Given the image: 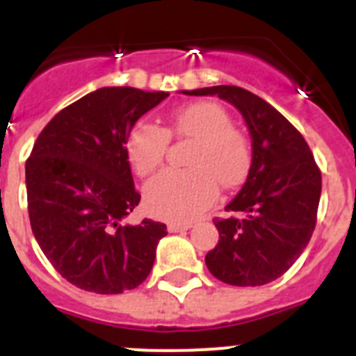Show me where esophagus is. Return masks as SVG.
Listing matches in <instances>:
<instances>
[{
	"label": "esophagus",
	"mask_w": 356,
	"mask_h": 356,
	"mask_svg": "<svg viewBox=\"0 0 356 356\" xmlns=\"http://www.w3.org/2000/svg\"><path fill=\"white\" fill-rule=\"evenodd\" d=\"M193 227V223H180V221H171L167 225L169 232H184V230H189Z\"/></svg>",
	"instance_id": "34e87169"
}]
</instances>
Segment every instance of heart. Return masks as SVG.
<instances>
[{"label": "heart", "instance_id": "obj_1", "mask_svg": "<svg viewBox=\"0 0 356 356\" xmlns=\"http://www.w3.org/2000/svg\"><path fill=\"white\" fill-rule=\"evenodd\" d=\"M171 136L191 138L189 169H165L144 189L145 209L165 220L184 221L198 216L218 196V181L230 189L250 171L247 136L234 129L229 111L211 100L181 106L169 126L138 122L126 138V153L136 175L147 176L165 158Z\"/></svg>", "mask_w": 356, "mask_h": 356}]
</instances>
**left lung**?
<instances>
[{"instance_id": "left-lung-1", "label": "left lung", "mask_w": 356, "mask_h": 356, "mask_svg": "<svg viewBox=\"0 0 356 356\" xmlns=\"http://www.w3.org/2000/svg\"><path fill=\"white\" fill-rule=\"evenodd\" d=\"M187 95H218L239 109L252 136V165L232 216L214 225L220 241L205 256L216 279L232 286L275 281L302 254L317 223L323 176L309 145L266 100L239 86H212Z\"/></svg>"}]
</instances>
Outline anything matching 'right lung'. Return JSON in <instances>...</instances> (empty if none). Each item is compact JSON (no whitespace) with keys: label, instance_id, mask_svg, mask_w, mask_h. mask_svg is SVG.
Instances as JSON below:
<instances>
[{"label":"right lung","instance_id":"1","mask_svg":"<svg viewBox=\"0 0 356 356\" xmlns=\"http://www.w3.org/2000/svg\"><path fill=\"white\" fill-rule=\"evenodd\" d=\"M169 93L100 88L60 109L39 133L26 160L32 232L51 266L93 293H122L145 281L160 221L124 223L140 202L126 138Z\"/></svg>","mask_w":356,"mask_h":356}]
</instances>
